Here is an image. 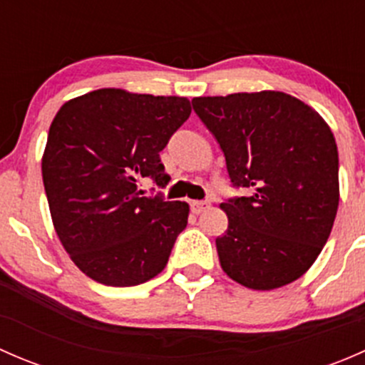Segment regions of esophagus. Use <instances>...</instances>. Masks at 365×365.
<instances>
[{"mask_svg": "<svg viewBox=\"0 0 365 365\" xmlns=\"http://www.w3.org/2000/svg\"><path fill=\"white\" fill-rule=\"evenodd\" d=\"M208 206V201H190V210H192V213H203Z\"/></svg>", "mask_w": 365, "mask_h": 365, "instance_id": "esophagus-1", "label": "esophagus"}]
</instances>
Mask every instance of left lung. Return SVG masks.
I'll return each mask as SVG.
<instances>
[{
  "instance_id": "1",
  "label": "left lung",
  "mask_w": 365,
  "mask_h": 365,
  "mask_svg": "<svg viewBox=\"0 0 365 365\" xmlns=\"http://www.w3.org/2000/svg\"><path fill=\"white\" fill-rule=\"evenodd\" d=\"M192 108L226 157L235 187L215 240L227 277L270 292L300 279L327 244L339 206V153L311 106L274 90L196 97Z\"/></svg>"
}]
</instances>
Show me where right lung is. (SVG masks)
<instances>
[{"instance_id": "right-lung-1", "label": "right lung", "mask_w": 365, "mask_h": 365, "mask_svg": "<svg viewBox=\"0 0 365 365\" xmlns=\"http://www.w3.org/2000/svg\"><path fill=\"white\" fill-rule=\"evenodd\" d=\"M190 111L185 97L102 88L54 116L42 155L51 219L70 259L93 281L138 286L168 264L189 205L143 196L138 182H169L159 153Z\"/></svg>"}]
</instances>
